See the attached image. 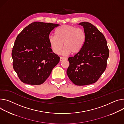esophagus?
Listing matches in <instances>:
<instances>
[{
    "instance_id": "1",
    "label": "esophagus",
    "mask_w": 124,
    "mask_h": 124,
    "mask_svg": "<svg viewBox=\"0 0 124 124\" xmlns=\"http://www.w3.org/2000/svg\"><path fill=\"white\" fill-rule=\"evenodd\" d=\"M66 60H67V58L66 57H61L60 58V61H63Z\"/></svg>"
}]
</instances>
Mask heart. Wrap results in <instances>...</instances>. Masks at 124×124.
<instances>
[{
	"label": "heart",
	"instance_id": "1",
	"mask_svg": "<svg viewBox=\"0 0 124 124\" xmlns=\"http://www.w3.org/2000/svg\"><path fill=\"white\" fill-rule=\"evenodd\" d=\"M55 36H50L48 42L53 51L59 54L65 47L63 54L79 53L84 47L86 40L85 31L82 29L71 25H63L55 31Z\"/></svg>",
	"mask_w": 124,
	"mask_h": 124
}]
</instances>
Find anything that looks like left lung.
<instances>
[{"label": "left lung", "instance_id": "left-lung-1", "mask_svg": "<svg viewBox=\"0 0 124 124\" xmlns=\"http://www.w3.org/2000/svg\"><path fill=\"white\" fill-rule=\"evenodd\" d=\"M78 25L83 27L86 40L79 53L68 59L67 74L75 85H85L95 83L104 72L109 52L104 35L94 26L87 22Z\"/></svg>", "mask_w": 124, "mask_h": 124}]
</instances>
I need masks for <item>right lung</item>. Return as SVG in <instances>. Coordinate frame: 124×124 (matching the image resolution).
Returning a JSON list of instances; mask_svg holds the SVG:
<instances>
[{
  "label": "right lung",
  "instance_id": "add662e5",
  "mask_svg": "<svg viewBox=\"0 0 124 124\" xmlns=\"http://www.w3.org/2000/svg\"><path fill=\"white\" fill-rule=\"evenodd\" d=\"M59 24L35 22L18 35L12 51L13 67L20 80L31 85L43 84L60 57L48 42L51 31Z\"/></svg>",
  "mask_w": 124,
  "mask_h": 124
}]
</instances>
